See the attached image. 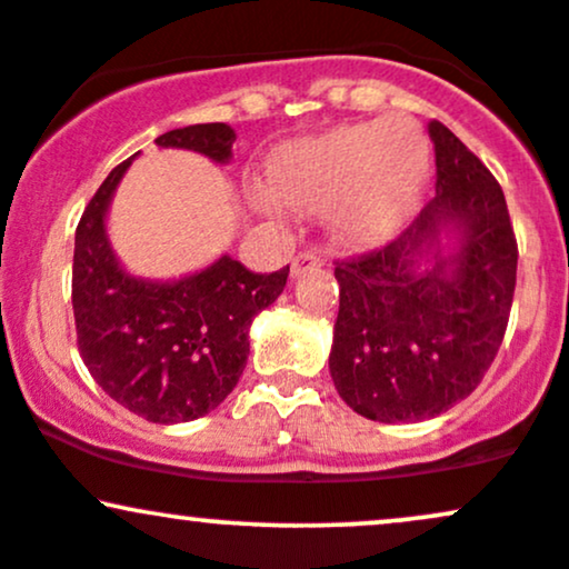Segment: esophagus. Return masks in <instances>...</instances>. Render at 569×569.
Here are the masks:
<instances>
[{
	"mask_svg": "<svg viewBox=\"0 0 569 569\" xmlns=\"http://www.w3.org/2000/svg\"><path fill=\"white\" fill-rule=\"evenodd\" d=\"M321 264H323L321 253H318V251H302V253H297V257H293L291 276L299 278V276H305V272L316 270V267H321Z\"/></svg>",
	"mask_w": 569,
	"mask_h": 569,
	"instance_id": "obj_1",
	"label": "esophagus"
}]
</instances>
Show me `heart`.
<instances>
[{
	"instance_id": "heart-1",
	"label": "heart",
	"mask_w": 569,
	"mask_h": 569,
	"mask_svg": "<svg viewBox=\"0 0 569 569\" xmlns=\"http://www.w3.org/2000/svg\"><path fill=\"white\" fill-rule=\"evenodd\" d=\"M426 136L407 117L335 128L280 149L270 166V189L257 202L267 213L291 206L323 208L326 224L342 246H377L398 232L428 181Z\"/></svg>"
}]
</instances>
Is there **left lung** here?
<instances>
[{
    "instance_id": "1",
    "label": "left lung",
    "mask_w": 569,
    "mask_h": 569,
    "mask_svg": "<svg viewBox=\"0 0 569 569\" xmlns=\"http://www.w3.org/2000/svg\"><path fill=\"white\" fill-rule=\"evenodd\" d=\"M428 133L436 198L388 246L335 267L331 380L377 422H420L471 396L511 316L519 248L506 194L447 126L433 120ZM441 231L456 238L449 254Z\"/></svg>"
}]
</instances>
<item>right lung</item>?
I'll return each mask as SVG.
<instances>
[{"label": "right lung", "instance_id": "add662e5", "mask_svg": "<svg viewBox=\"0 0 569 569\" xmlns=\"http://www.w3.org/2000/svg\"><path fill=\"white\" fill-rule=\"evenodd\" d=\"M224 122L168 130L158 147L232 158ZM133 158L114 168L84 208L74 238L71 305L77 348L93 380L117 403L160 426L208 415L232 393L248 358V326L283 291L289 267L246 270L221 257L181 280L133 278L107 238V208Z\"/></svg>", "mask_w": 569, "mask_h": 569}]
</instances>
